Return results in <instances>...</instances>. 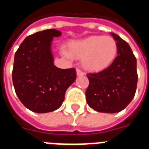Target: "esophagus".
Segmentation results:
<instances>
[{
  "label": "esophagus",
  "instance_id": "obj_1",
  "mask_svg": "<svg viewBox=\"0 0 149 149\" xmlns=\"http://www.w3.org/2000/svg\"><path fill=\"white\" fill-rule=\"evenodd\" d=\"M76 73H77V75L78 76H81L84 74V72L79 68H77L76 69Z\"/></svg>",
  "mask_w": 149,
  "mask_h": 149
}]
</instances>
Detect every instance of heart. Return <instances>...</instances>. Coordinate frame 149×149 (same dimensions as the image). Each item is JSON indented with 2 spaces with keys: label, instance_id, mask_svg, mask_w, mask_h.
<instances>
[{
  "label": "heart",
  "instance_id": "1",
  "mask_svg": "<svg viewBox=\"0 0 149 149\" xmlns=\"http://www.w3.org/2000/svg\"><path fill=\"white\" fill-rule=\"evenodd\" d=\"M117 52V42L111 36L95 35L69 44V54L82 58L84 68L91 71L107 68L115 60ZM65 54L69 56L68 53Z\"/></svg>",
  "mask_w": 149,
  "mask_h": 149
}]
</instances>
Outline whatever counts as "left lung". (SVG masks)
<instances>
[{"label":"left lung","mask_w":149,"mask_h":149,"mask_svg":"<svg viewBox=\"0 0 149 149\" xmlns=\"http://www.w3.org/2000/svg\"><path fill=\"white\" fill-rule=\"evenodd\" d=\"M111 34L117 42L118 56L104 70L87 74V103L96 111L104 113L119 112L125 108L135 96L138 82L136 58L130 46L117 34Z\"/></svg>","instance_id":"obj_1"}]
</instances>
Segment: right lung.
<instances>
[{
    "mask_svg": "<svg viewBox=\"0 0 149 149\" xmlns=\"http://www.w3.org/2000/svg\"><path fill=\"white\" fill-rule=\"evenodd\" d=\"M60 31L45 30L27 36L14 55L12 80L21 103L29 110L47 113L62 104L66 90L76 79L74 68L54 65L52 42Z\"/></svg>",
    "mask_w": 149,
    "mask_h": 149,
    "instance_id": "add662e5",
    "label": "right lung"
}]
</instances>
